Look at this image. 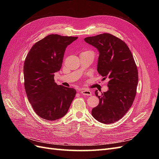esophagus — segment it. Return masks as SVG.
Instances as JSON below:
<instances>
[{"mask_svg": "<svg viewBox=\"0 0 159 159\" xmlns=\"http://www.w3.org/2000/svg\"><path fill=\"white\" fill-rule=\"evenodd\" d=\"M81 93L84 95L89 96V95H91V91L88 89H83L81 91Z\"/></svg>", "mask_w": 159, "mask_h": 159, "instance_id": "1", "label": "esophagus"}]
</instances>
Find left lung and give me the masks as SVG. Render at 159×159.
Instances as JSON below:
<instances>
[{
  "mask_svg": "<svg viewBox=\"0 0 159 159\" xmlns=\"http://www.w3.org/2000/svg\"><path fill=\"white\" fill-rule=\"evenodd\" d=\"M84 40L99 51L98 73L109 79L106 92L95 95L99 103L91 111L100 123H113L128 111L136 95L138 70L131 50L125 42L111 34L87 37Z\"/></svg>",
  "mask_w": 159,
  "mask_h": 159,
  "instance_id": "8db88e82",
  "label": "left lung"
}]
</instances>
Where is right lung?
I'll list each match as a JSON object with an SVG mask.
<instances>
[{
  "label": "right lung",
  "mask_w": 159,
  "mask_h": 159,
  "mask_svg": "<svg viewBox=\"0 0 159 159\" xmlns=\"http://www.w3.org/2000/svg\"><path fill=\"white\" fill-rule=\"evenodd\" d=\"M78 37L50 34L37 42L24 64L25 88L35 113L47 121H56L68 111L76 91L57 85L54 73L60 71L66 48Z\"/></svg>",
  "instance_id": "1"
}]
</instances>
